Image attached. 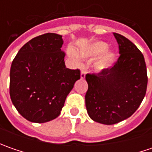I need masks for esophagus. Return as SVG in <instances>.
<instances>
[{"label":"esophagus","instance_id":"34e87169","mask_svg":"<svg viewBox=\"0 0 152 152\" xmlns=\"http://www.w3.org/2000/svg\"><path fill=\"white\" fill-rule=\"evenodd\" d=\"M85 71L84 69H82L81 73H80V79H85Z\"/></svg>","mask_w":152,"mask_h":152}]
</instances>
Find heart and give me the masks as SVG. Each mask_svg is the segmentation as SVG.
<instances>
[{
	"label": "heart",
	"mask_w": 152,
	"mask_h": 152,
	"mask_svg": "<svg viewBox=\"0 0 152 152\" xmlns=\"http://www.w3.org/2000/svg\"><path fill=\"white\" fill-rule=\"evenodd\" d=\"M108 45L103 41H96L91 45L81 47L79 50V56L82 58H94L98 56L102 55L105 51L107 50ZM67 54L70 59H72L76 63H79V57L77 53L72 49L68 48L67 50ZM114 59V54L111 51H106L96 62V67L98 69L106 68L110 64L111 61Z\"/></svg>",
	"instance_id": "1"
}]
</instances>
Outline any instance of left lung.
<instances>
[{"instance_id":"left-lung-1","label":"left lung","mask_w":152,"mask_h":152,"mask_svg":"<svg viewBox=\"0 0 152 152\" xmlns=\"http://www.w3.org/2000/svg\"><path fill=\"white\" fill-rule=\"evenodd\" d=\"M119 45L118 61L98 74H86L85 107L91 119L112 125L129 118L145 96L147 73L143 54L129 39L114 33Z\"/></svg>"}]
</instances>
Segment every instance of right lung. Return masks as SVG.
Wrapping results in <instances>:
<instances>
[{
    "label": "right lung",
    "mask_w": 152,
    "mask_h": 152,
    "mask_svg": "<svg viewBox=\"0 0 152 152\" xmlns=\"http://www.w3.org/2000/svg\"><path fill=\"white\" fill-rule=\"evenodd\" d=\"M62 36L47 33L27 42L10 69V96L18 112L32 123L56 118L67 95L80 79L65 66Z\"/></svg>",
    "instance_id": "add662e5"
}]
</instances>
